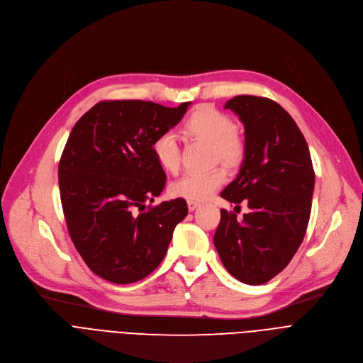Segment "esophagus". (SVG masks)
<instances>
[{"label":"esophagus","mask_w":363,"mask_h":363,"mask_svg":"<svg viewBox=\"0 0 363 363\" xmlns=\"http://www.w3.org/2000/svg\"><path fill=\"white\" fill-rule=\"evenodd\" d=\"M198 206H199V203L196 202V201H188V210L192 213V211H195L196 208H198Z\"/></svg>","instance_id":"1"}]
</instances>
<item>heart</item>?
<instances>
[{
  "label": "heart",
  "instance_id": "obj_1",
  "mask_svg": "<svg viewBox=\"0 0 363 363\" xmlns=\"http://www.w3.org/2000/svg\"><path fill=\"white\" fill-rule=\"evenodd\" d=\"M233 119L210 105L195 108L184 121L181 133L189 140H202L211 145V160L220 161L224 167L234 169L241 165L245 146L242 139L234 130ZM152 153L158 165L175 174L181 165V149L171 133H162L152 143ZM225 181V172L221 168H213L205 172H189L171 185L175 196L201 201L208 198Z\"/></svg>",
  "mask_w": 363,
  "mask_h": 363
}]
</instances>
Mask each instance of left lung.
<instances>
[{
	"mask_svg": "<svg viewBox=\"0 0 363 363\" xmlns=\"http://www.w3.org/2000/svg\"><path fill=\"white\" fill-rule=\"evenodd\" d=\"M224 108L244 125L245 155L221 196L237 206L245 199L250 213L238 221L234 213L221 210L214 244L233 277L258 286L290 263L304 238L315 171L303 133L279 103L242 94Z\"/></svg>",
	"mask_w": 363,
	"mask_h": 363,
	"instance_id": "obj_1",
	"label": "left lung"
}]
</instances>
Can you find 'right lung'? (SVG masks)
Listing matches in <instances>:
<instances>
[{"label": "right lung", "mask_w": 363, "mask_h": 363, "mask_svg": "<svg viewBox=\"0 0 363 363\" xmlns=\"http://www.w3.org/2000/svg\"><path fill=\"white\" fill-rule=\"evenodd\" d=\"M189 105L103 100L72 129L59 164L60 198L70 238L99 277L135 283L164 260L188 206L182 198L146 205L167 181L152 143L181 122Z\"/></svg>", "instance_id": "obj_1"}]
</instances>
